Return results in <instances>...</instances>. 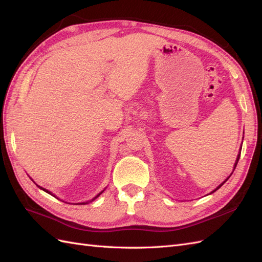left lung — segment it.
I'll return each mask as SVG.
<instances>
[{"instance_id": "8db88e82", "label": "left lung", "mask_w": 262, "mask_h": 262, "mask_svg": "<svg viewBox=\"0 0 262 262\" xmlns=\"http://www.w3.org/2000/svg\"><path fill=\"white\" fill-rule=\"evenodd\" d=\"M241 150H242V147H241ZM239 157H241V153H239L238 155H237V158H236V162H235V165H234V170H235V168H236V166H237V163H238V161H239ZM232 173H233V172H232ZM232 173H231V175H232ZM229 177H231V176H229ZM229 177H228V178H229ZM228 178H227V179H228ZM227 179H225V180H224L223 182H222V184H221V185H220V186H219V187H217L216 189H214V190H213V191H212L211 193H213V192H215L217 189H220V188H221L222 186H223V185L225 184V182L227 181Z\"/></svg>"}]
</instances>
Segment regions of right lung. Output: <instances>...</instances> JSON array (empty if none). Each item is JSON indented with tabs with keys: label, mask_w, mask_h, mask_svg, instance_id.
I'll use <instances>...</instances> for the list:
<instances>
[{
	"label": "right lung",
	"mask_w": 262,
	"mask_h": 262,
	"mask_svg": "<svg viewBox=\"0 0 262 262\" xmlns=\"http://www.w3.org/2000/svg\"><path fill=\"white\" fill-rule=\"evenodd\" d=\"M37 186H38V185H37ZM38 188H40L41 190H43V191H46L47 193H49V194L53 195V194H52V193H51V192L49 191V190H47V189H45V188H42V187H40V186H38ZM101 192H102V191H101ZM101 192H100V193H101ZM100 193H99V194H97V195H96V196H95V198H93V199L91 200V202H92V201H94L95 199H96V198H98V196L100 195ZM53 196H55V195H53ZM55 198H57V196H55ZM86 203H89V202H82V203H80V204H86Z\"/></svg>",
	"instance_id": "add662e5"
}]
</instances>
